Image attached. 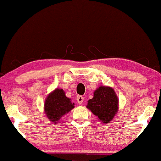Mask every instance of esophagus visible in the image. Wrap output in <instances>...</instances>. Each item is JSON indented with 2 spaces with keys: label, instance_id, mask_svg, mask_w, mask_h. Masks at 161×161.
<instances>
[{
  "label": "esophagus",
  "instance_id": "esophagus-1",
  "mask_svg": "<svg viewBox=\"0 0 161 161\" xmlns=\"http://www.w3.org/2000/svg\"><path fill=\"white\" fill-rule=\"evenodd\" d=\"M84 99H85V98H84V97L80 96V95L77 96V97H76V101H77V103L80 104H82V103L84 102Z\"/></svg>",
  "mask_w": 161,
  "mask_h": 161
}]
</instances>
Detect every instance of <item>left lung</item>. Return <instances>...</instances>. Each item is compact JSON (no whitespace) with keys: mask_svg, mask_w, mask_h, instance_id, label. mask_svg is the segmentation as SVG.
<instances>
[{"mask_svg":"<svg viewBox=\"0 0 161 161\" xmlns=\"http://www.w3.org/2000/svg\"><path fill=\"white\" fill-rule=\"evenodd\" d=\"M86 108L98 117L99 122L107 124L118 112L119 99L113 88L99 86L94 90L93 98L88 100Z\"/></svg>","mask_w":161,"mask_h":161,"instance_id":"obj_1","label":"left lung"}]
</instances>
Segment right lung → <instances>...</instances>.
Listing matches in <instances>:
<instances>
[{
  "mask_svg": "<svg viewBox=\"0 0 161 161\" xmlns=\"http://www.w3.org/2000/svg\"><path fill=\"white\" fill-rule=\"evenodd\" d=\"M75 108V103L66 96L62 89L56 88L48 94L44 103V113L49 121L57 124L62 117Z\"/></svg>",
  "mask_w": 161,
  "mask_h": 161,
  "instance_id": "obj_1",
  "label": "right lung"
}]
</instances>
